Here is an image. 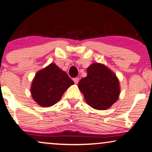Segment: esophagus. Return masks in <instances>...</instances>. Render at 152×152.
<instances>
[{"mask_svg": "<svg viewBox=\"0 0 152 152\" xmlns=\"http://www.w3.org/2000/svg\"><path fill=\"white\" fill-rule=\"evenodd\" d=\"M73 80H74V82L75 83L77 84L78 81H79V78H73Z\"/></svg>", "mask_w": 152, "mask_h": 152, "instance_id": "esophagus-1", "label": "esophagus"}]
</instances>
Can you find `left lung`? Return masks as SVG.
Instances as JSON below:
<instances>
[{
  "mask_svg": "<svg viewBox=\"0 0 152 152\" xmlns=\"http://www.w3.org/2000/svg\"><path fill=\"white\" fill-rule=\"evenodd\" d=\"M86 77L78 82V88L89 106L106 110L118 99L120 81L115 73L101 63H93L87 69Z\"/></svg>",
  "mask_w": 152,
  "mask_h": 152,
  "instance_id": "1",
  "label": "left lung"
}]
</instances>
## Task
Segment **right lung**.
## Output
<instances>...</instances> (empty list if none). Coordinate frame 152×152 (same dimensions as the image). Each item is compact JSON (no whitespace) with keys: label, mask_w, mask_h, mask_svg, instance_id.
<instances>
[{"label":"right lung","mask_w":152,"mask_h":152,"mask_svg":"<svg viewBox=\"0 0 152 152\" xmlns=\"http://www.w3.org/2000/svg\"><path fill=\"white\" fill-rule=\"evenodd\" d=\"M74 83L66 73L51 63L35 74L30 92L33 99L42 107L53 106Z\"/></svg>","instance_id":"1"}]
</instances>
